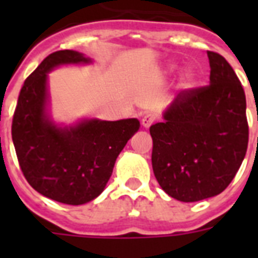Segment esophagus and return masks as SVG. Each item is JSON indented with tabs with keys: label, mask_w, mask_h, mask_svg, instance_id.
<instances>
[{
	"label": "esophagus",
	"mask_w": 258,
	"mask_h": 258,
	"mask_svg": "<svg viewBox=\"0 0 258 258\" xmlns=\"http://www.w3.org/2000/svg\"><path fill=\"white\" fill-rule=\"evenodd\" d=\"M154 121H155V116H154L153 113H145V115L142 116V125L146 127V128L153 124Z\"/></svg>",
	"instance_id": "obj_1"
}]
</instances>
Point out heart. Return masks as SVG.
Masks as SVG:
<instances>
[{
	"mask_svg": "<svg viewBox=\"0 0 258 258\" xmlns=\"http://www.w3.org/2000/svg\"><path fill=\"white\" fill-rule=\"evenodd\" d=\"M197 82V75L192 72V71H190V72H187V74L184 75L183 78V86L184 87H192L194 84H196Z\"/></svg>",
	"mask_w": 258,
	"mask_h": 258,
	"instance_id": "1",
	"label": "heart"
}]
</instances>
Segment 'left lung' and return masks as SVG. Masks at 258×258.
<instances>
[{
  "instance_id": "obj_1",
  "label": "left lung",
  "mask_w": 258,
  "mask_h": 258,
  "mask_svg": "<svg viewBox=\"0 0 258 258\" xmlns=\"http://www.w3.org/2000/svg\"><path fill=\"white\" fill-rule=\"evenodd\" d=\"M210 84L178 93L165 121L150 127L154 175L182 202L210 198L228 187L249 142L244 88L226 60L208 50Z\"/></svg>"
}]
</instances>
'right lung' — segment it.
I'll list each match as a JSON object with an SVG mask.
<instances>
[{"label": "right lung", "mask_w": 258, "mask_h": 258, "mask_svg": "<svg viewBox=\"0 0 258 258\" xmlns=\"http://www.w3.org/2000/svg\"><path fill=\"white\" fill-rule=\"evenodd\" d=\"M89 62L76 50L46 56L24 82L12 121V139L28 183L67 205L95 200L108 182L125 143L139 130L138 119L86 120L60 128L46 117V74L61 64Z\"/></svg>", "instance_id": "add662e5"}]
</instances>
